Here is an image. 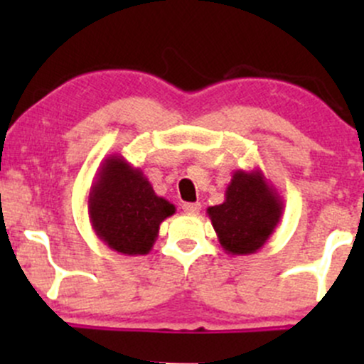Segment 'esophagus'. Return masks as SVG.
Instances as JSON below:
<instances>
[{"label": "esophagus", "instance_id": "1", "mask_svg": "<svg viewBox=\"0 0 364 364\" xmlns=\"http://www.w3.org/2000/svg\"><path fill=\"white\" fill-rule=\"evenodd\" d=\"M200 203L196 202V203H183V210L186 212V214H191V215H195V214H198L200 212Z\"/></svg>", "mask_w": 364, "mask_h": 364}]
</instances>
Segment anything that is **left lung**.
Returning a JSON list of instances; mask_svg holds the SVG:
<instances>
[{
    "instance_id": "left-lung-1",
    "label": "left lung",
    "mask_w": 364,
    "mask_h": 364,
    "mask_svg": "<svg viewBox=\"0 0 364 364\" xmlns=\"http://www.w3.org/2000/svg\"><path fill=\"white\" fill-rule=\"evenodd\" d=\"M220 205L207 208L225 253L253 255L269 241L282 217V198L260 169L235 171Z\"/></svg>"
}]
</instances>
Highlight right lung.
<instances>
[{
  "label": "right lung",
  "mask_w": 364,
  "mask_h": 364,
  "mask_svg": "<svg viewBox=\"0 0 364 364\" xmlns=\"http://www.w3.org/2000/svg\"><path fill=\"white\" fill-rule=\"evenodd\" d=\"M87 208L95 236L128 257L147 255L162 220L176 212L173 203L156 195L141 169L118 154L104 159L87 196Z\"/></svg>",
  "instance_id": "add662e5"
}]
</instances>
